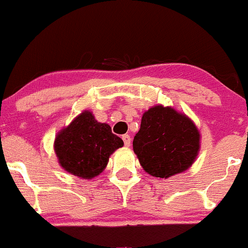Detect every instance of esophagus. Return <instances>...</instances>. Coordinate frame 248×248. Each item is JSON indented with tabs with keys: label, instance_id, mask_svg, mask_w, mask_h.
<instances>
[{
	"label": "esophagus",
	"instance_id": "obj_1",
	"mask_svg": "<svg viewBox=\"0 0 248 248\" xmlns=\"http://www.w3.org/2000/svg\"><path fill=\"white\" fill-rule=\"evenodd\" d=\"M122 140H124V146H126V147L130 146V141H132V139H130V136L128 135V134H124V135H122Z\"/></svg>",
	"mask_w": 248,
	"mask_h": 248
}]
</instances>
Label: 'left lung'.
<instances>
[{
    "instance_id": "obj_1",
    "label": "left lung",
    "mask_w": 248,
    "mask_h": 248,
    "mask_svg": "<svg viewBox=\"0 0 248 248\" xmlns=\"http://www.w3.org/2000/svg\"><path fill=\"white\" fill-rule=\"evenodd\" d=\"M195 124L171 107L161 105L148 109L134 136L133 149L149 175L168 178L186 170L199 150Z\"/></svg>"
}]
</instances>
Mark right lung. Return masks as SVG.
<instances>
[{"instance_id": "add662e5", "label": "right lung", "mask_w": 248, "mask_h": 248, "mask_svg": "<svg viewBox=\"0 0 248 248\" xmlns=\"http://www.w3.org/2000/svg\"><path fill=\"white\" fill-rule=\"evenodd\" d=\"M124 146L107 124L98 122L85 110L58 133L55 152L66 171L81 178H93L105 169L110 154Z\"/></svg>"}]
</instances>
